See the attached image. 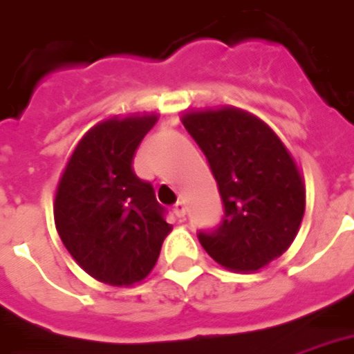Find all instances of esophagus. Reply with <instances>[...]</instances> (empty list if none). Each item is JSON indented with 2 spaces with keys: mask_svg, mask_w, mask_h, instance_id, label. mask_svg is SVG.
I'll use <instances>...</instances> for the list:
<instances>
[{
  "mask_svg": "<svg viewBox=\"0 0 354 354\" xmlns=\"http://www.w3.org/2000/svg\"><path fill=\"white\" fill-rule=\"evenodd\" d=\"M174 212H175V216L183 220L185 214H187V203H185V201H177V205L174 207Z\"/></svg>",
  "mask_w": 354,
  "mask_h": 354,
  "instance_id": "obj_1",
  "label": "esophagus"
}]
</instances>
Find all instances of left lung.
<instances>
[{
  "label": "left lung",
  "instance_id": "1",
  "mask_svg": "<svg viewBox=\"0 0 354 354\" xmlns=\"http://www.w3.org/2000/svg\"><path fill=\"white\" fill-rule=\"evenodd\" d=\"M224 201L218 230L199 231L209 256L233 272H257L297 237L306 187L288 147L265 121L235 106L185 111Z\"/></svg>",
  "mask_w": 354,
  "mask_h": 354
}]
</instances>
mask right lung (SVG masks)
I'll use <instances>...</instances> for the list:
<instances>
[{
	"mask_svg": "<svg viewBox=\"0 0 354 354\" xmlns=\"http://www.w3.org/2000/svg\"><path fill=\"white\" fill-rule=\"evenodd\" d=\"M156 121V113H134L91 127L55 190L54 222L65 248L87 274L115 288L147 278L171 231L151 183L132 169Z\"/></svg>",
	"mask_w": 354,
	"mask_h": 354,
	"instance_id": "add662e5",
	"label": "right lung"
}]
</instances>
